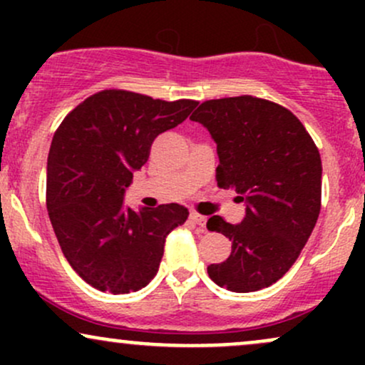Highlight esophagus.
<instances>
[{
    "instance_id": "1",
    "label": "esophagus",
    "mask_w": 365,
    "mask_h": 365,
    "mask_svg": "<svg viewBox=\"0 0 365 365\" xmlns=\"http://www.w3.org/2000/svg\"><path fill=\"white\" fill-rule=\"evenodd\" d=\"M190 220L194 221L195 225H199V226H206V223H207V217L206 216H202V215H199V212H190Z\"/></svg>"
}]
</instances>
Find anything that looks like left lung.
<instances>
[{
  "label": "left lung",
  "instance_id": "obj_1",
  "mask_svg": "<svg viewBox=\"0 0 365 365\" xmlns=\"http://www.w3.org/2000/svg\"><path fill=\"white\" fill-rule=\"evenodd\" d=\"M216 142L220 188L245 200V217L221 216L207 230L232 240L226 261L207 266L230 292H257L278 282L307 244L321 211V156L312 137L287 108L254 96L204 101L192 113Z\"/></svg>",
  "mask_w": 365,
  "mask_h": 365
}]
</instances>
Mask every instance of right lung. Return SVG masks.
<instances>
[{
	"mask_svg": "<svg viewBox=\"0 0 365 365\" xmlns=\"http://www.w3.org/2000/svg\"><path fill=\"white\" fill-rule=\"evenodd\" d=\"M197 106L106 89L61 121L48 156L46 204L61 252L86 283L101 292H137L158 273L171 230L185 223L180 204L140 211L123 206L133 171L148 163L159 133Z\"/></svg>",
	"mask_w": 365,
	"mask_h": 365,
	"instance_id": "right-lung-1",
	"label": "right lung"
}]
</instances>
